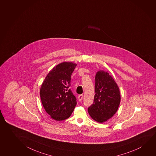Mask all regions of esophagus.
I'll use <instances>...</instances> for the list:
<instances>
[{
  "mask_svg": "<svg viewBox=\"0 0 156 156\" xmlns=\"http://www.w3.org/2000/svg\"><path fill=\"white\" fill-rule=\"evenodd\" d=\"M83 94H80L78 96V100L79 101H82L83 100Z\"/></svg>",
  "mask_w": 156,
  "mask_h": 156,
  "instance_id": "34e87169",
  "label": "esophagus"
}]
</instances>
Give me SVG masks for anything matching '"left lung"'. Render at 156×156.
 <instances>
[{
	"label": "left lung",
	"mask_w": 156,
	"mask_h": 156,
	"mask_svg": "<svg viewBox=\"0 0 156 156\" xmlns=\"http://www.w3.org/2000/svg\"><path fill=\"white\" fill-rule=\"evenodd\" d=\"M94 103L88 108L91 117L97 122H105L117 111L120 102L119 89L111 76L103 70L97 72Z\"/></svg>",
	"instance_id": "1"
}]
</instances>
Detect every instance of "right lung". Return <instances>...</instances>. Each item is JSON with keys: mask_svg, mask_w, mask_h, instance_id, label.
Masks as SVG:
<instances>
[{"mask_svg": "<svg viewBox=\"0 0 156 156\" xmlns=\"http://www.w3.org/2000/svg\"><path fill=\"white\" fill-rule=\"evenodd\" d=\"M77 64L72 62L59 64L51 70L40 90L41 101L46 112L58 121L70 117L77 105L71 89V74Z\"/></svg>", "mask_w": 156, "mask_h": 156, "instance_id": "add662e5", "label": "right lung"}]
</instances>
